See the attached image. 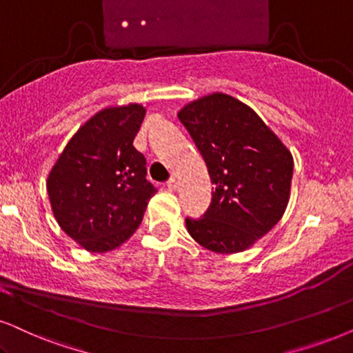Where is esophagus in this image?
Here are the masks:
<instances>
[{
    "label": "esophagus",
    "instance_id": "esophagus-1",
    "mask_svg": "<svg viewBox=\"0 0 353 353\" xmlns=\"http://www.w3.org/2000/svg\"><path fill=\"white\" fill-rule=\"evenodd\" d=\"M166 187L169 190H176L177 189V181L174 179V177H171V179L166 182Z\"/></svg>",
    "mask_w": 353,
    "mask_h": 353
}]
</instances>
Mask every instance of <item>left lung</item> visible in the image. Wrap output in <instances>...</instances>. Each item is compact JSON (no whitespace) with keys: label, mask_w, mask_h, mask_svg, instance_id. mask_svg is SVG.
Here are the masks:
<instances>
[{"label":"left lung","mask_w":353,"mask_h":353,"mask_svg":"<svg viewBox=\"0 0 353 353\" xmlns=\"http://www.w3.org/2000/svg\"><path fill=\"white\" fill-rule=\"evenodd\" d=\"M208 168L212 203L185 218L200 246L241 252L269 233L285 213L293 176L292 153L251 107L228 94L205 96L177 114Z\"/></svg>","instance_id":"obj_1"}]
</instances>
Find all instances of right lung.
<instances>
[{"instance_id": "obj_1", "label": "right lung", "mask_w": 353, "mask_h": 353, "mask_svg": "<svg viewBox=\"0 0 353 353\" xmlns=\"http://www.w3.org/2000/svg\"><path fill=\"white\" fill-rule=\"evenodd\" d=\"M145 109L109 107L91 117L65 146L47 179L60 228L91 252L119 248L135 233L156 187L133 146Z\"/></svg>"}]
</instances>
